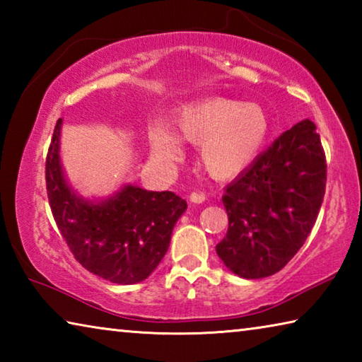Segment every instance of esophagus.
Listing matches in <instances>:
<instances>
[{
	"instance_id": "1",
	"label": "esophagus",
	"mask_w": 362,
	"mask_h": 362,
	"mask_svg": "<svg viewBox=\"0 0 362 362\" xmlns=\"http://www.w3.org/2000/svg\"><path fill=\"white\" fill-rule=\"evenodd\" d=\"M189 201H192V203H196V204L204 203L206 194L201 193V192H192V193H189Z\"/></svg>"
}]
</instances>
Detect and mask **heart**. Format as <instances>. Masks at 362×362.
<instances>
[{
    "mask_svg": "<svg viewBox=\"0 0 362 362\" xmlns=\"http://www.w3.org/2000/svg\"><path fill=\"white\" fill-rule=\"evenodd\" d=\"M180 137L199 144L204 169L217 179L243 173L259 155L268 136V118L257 103L214 97L189 103L175 115ZM148 142L158 161L173 163L183 155L182 140L163 122L148 127Z\"/></svg>",
    "mask_w": 362,
    "mask_h": 362,
    "instance_id": "obj_1",
    "label": "heart"
}]
</instances>
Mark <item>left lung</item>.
Masks as SVG:
<instances>
[{"label":"left lung","mask_w":362,"mask_h":362,"mask_svg":"<svg viewBox=\"0 0 362 362\" xmlns=\"http://www.w3.org/2000/svg\"><path fill=\"white\" fill-rule=\"evenodd\" d=\"M327 164L313 121L286 131L225 188L228 231L216 250L238 276L286 267L308 238L326 193Z\"/></svg>","instance_id":"8db88e82"}]
</instances>
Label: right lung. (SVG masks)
I'll list each match as a JSON object with an SVG mask.
<instances>
[{
    "label": "right lung",
    "instance_id": "add662e5",
    "mask_svg": "<svg viewBox=\"0 0 362 362\" xmlns=\"http://www.w3.org/2000/svg\"><path fill=\"white\" fill-rule=\"evenodd\" d=\"M62 119L54 127L46 156L49 206L60 235L88 272L116 284L150 276L164 254L187 201L173 192L126 185L103 203L78 198L66 185L59 159Z\"/></svg>",
    "mask_w": 362,
    "mask_h": 362
}]
</instances>
